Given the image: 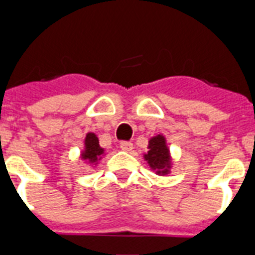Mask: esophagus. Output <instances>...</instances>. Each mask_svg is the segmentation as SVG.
Instances as JSON below:
<instances>
[{"label":"esophagus","mask_w":255,"mask_h":255,"mask_svg":"<svg viewBox=\"0 0 255 255\" xmlns=\"http://www.w3.org/2000/svg\"><path fill=\"white\" fill-rule=\"evenodd\" d=\"M120 148L123 150H125V152H131L132 143H131V141L124 140V141H121V143H120Z\"/></svg>","instance_id":"1"}]
</instances>
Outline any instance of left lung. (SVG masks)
<instances>
[{
    "label": "left lung",
    "mask_w": 255,
    "mask_h": 255,
    "mask_svg": "<svg viewBox=\"0 0 255 255\" xmlns=\"http://www.w3.org/2000/svg\"><path fill=\"white\" fill-rule=\"evenodd\" d=\"M149 166L158 173H167L170 167V155L166 147V140L162 135H157L149 140V150L144 155Z\"/></svg>",
    "instance_id": "left-lung-1"
}]
</instances>
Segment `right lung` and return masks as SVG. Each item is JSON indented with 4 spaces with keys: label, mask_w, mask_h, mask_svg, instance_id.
<instances>
[{
    "label": "right lung",
    "mask_w": 255,
    "mask_h": 255,
    "mask_svg": "<svg viewBox=\"0 0 255 255\" xmlns=\"http://www.w3.org/2000/svg\"><path fill=\"white\" fill-rule=\"evenodd\" d=\"M103 153V149L100 147V141L98 138L93 132H89L85 138V150L83 153V158L89 159V161L94 162L98 159L101 154Z\"/></svg>",
    "instance_id": "1"
}]
</instances>
